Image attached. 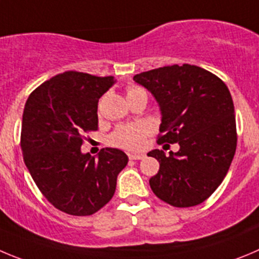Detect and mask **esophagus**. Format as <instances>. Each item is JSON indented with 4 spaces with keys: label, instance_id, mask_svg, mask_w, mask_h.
Listing matches in <instances>:
<instances>
[{
    "label": "esophagus",
    "instance_id": "esophagus-1",
    "mask_svg": "<svg viewBox=\"0 0 259 259\" xmlns=\"http://www.w3.org/2000/svg\"><path fill=\"white\" fill-rule=\"evenodd\" d=\"M129 158L130 159H135V161H137V159L144 158V154L143 153H130Z\"/></svg>",
    "mask_w": 259,
    "mask_h": 259
}]
</instances>
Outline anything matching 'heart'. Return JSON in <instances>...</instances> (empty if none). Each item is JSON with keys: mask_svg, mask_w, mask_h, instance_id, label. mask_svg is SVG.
Returning a JSON list of instances; mask_svg holds the SVG:
<instances>
[{"mask_svg": "<svg viewBox=\"0 0 259 259\" xmlns=\"http://www.w3.org/2000/svg\"><path fill=\"white\" fill-rule=\"evenodd\" d=\"M143 89L138 88V87H129L127 88V96L133 93H137ZM149 126L146 124H130L122 125L117 127L112 133L110 138L111 144L116 147H121V148L127 149V151H138L141 149L144 144V139L148 135Z\"/></svg>", "mask_w": 259, "mask_h": 259, "instance_id": "1", "label": "heart"}]
</instances>
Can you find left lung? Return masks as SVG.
Listing matches in <instances>:
<instances>
[{"label":"left lung","mask_w":259,"mask_h":259,"mask_svg":"<svg viewBox=\"0 0 259 259\" xmlns=\"http://www.w3.org/2000/svg\"><path fill=\"white\" fill-rule=\"evenodd\" d=\"M161 111L158 143L178 152H148L159 162L149 179L154 194L174 207H193L211 197L228 174L236 149L235 110L226 84L202 67L172 65L137 74Z\"/></svg>","instance_id":"left-lung-1"}]
</instances>
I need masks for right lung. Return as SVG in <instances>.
Returning a JSON list of instances; mask_svg holds the SVG:
<instances>
[{"label":"right lung","instance_id":"1","mask_svg":"<svg viewBox=\"0 0 259 259\" xmlns=\"http://www.w3.org/2000/svg\"><path fill=\"white\" fill-rule=\"evenodd\" d=\"M116 83L113 76L65 71L40 84L25 103L21 151L38 189L65 213L89 216L116 190L126 154L103 148L97 158L81 152L83 134L98 127V100Z\"/></svg>","mask_w":259,"mask_h":259}]
</instances>
